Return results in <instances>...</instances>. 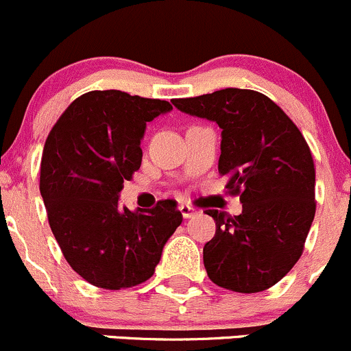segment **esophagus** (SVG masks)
<instances>
[{
	"instance_id": "esophagus-1",
	"label": "esophagus",
	"mask_w": 351,
	"mask_h": 351,
	"mask_svg": "<svg viewBox=\"0 0 351 351\" xmlns=\"http://www.w3.org/2000/svg\"><path fill=\"white\" fill-rule=\"evenodd\" d=\"M180 212H182V215L185 217V219H191V217L195 215V213H197V210L193 208V206L191 205H180Z\"/></svg>"
}]
</instances>
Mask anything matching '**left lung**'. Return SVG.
<instances>
[{"label": "left lung", "mask_w": 351, "mask_h": 351, "mask_svg": "<svg viewBox=\"0 0 351 351\" xmlns=\"http://www.w3.org/2000/svg\"><path fill=\"white\" fill-rule=\"evenodd\" d=\"M182 112L222 129L219 173L241 195V215L205 210L215 235L204 247L206 274L235 293H261L300 261L316 212L315 163L304 136L267 95L222 88L173 99Z\"/></svg>", "instance_id": "8db88e82"}]
</instances>
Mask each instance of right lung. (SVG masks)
I'll return each mask as SVG.
<instances>
[{
	"mask_svg": "<svg viewBox=\"0 0 351 351\" xmlns=\"http://www.w3.org/2000/svg\"><path fill=\"white\" fill-rule=\"evenodd\" d=\"M168 101L121 90H92L58 117L45 141L40 193L70 267L102 289L138 286L154 274L183 215L175 200L154 208L119 206L123 183L141 166L146 123Z\"/></svg>",
	"mask_w": 351,
	"mask_h": 351,
	"instance_id": "1",
	"label": "right lung"
}]
</instances>
